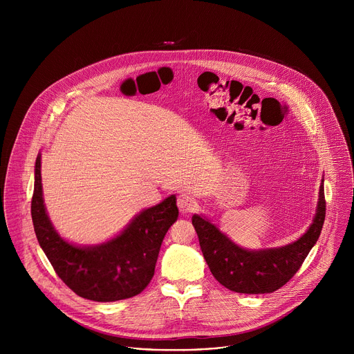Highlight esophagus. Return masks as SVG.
<instances>
[{
	"instance_id": "obj_1",
	"label": "esophagus",
	"mask_w": 354,
	"mask_h": 354,
	"mask_svg": "<svg viewBox=\"0 0 354 354\" xmlns=\"http://www.w3.org/2000/svg\"><path fill=\"white\" fill-rule=\"evenodd\" d=\"M178 207L183 214L193 213L194 210H197V201L193 196L187 193H182L178 196Z\"/></svg>"
}]
</instances>
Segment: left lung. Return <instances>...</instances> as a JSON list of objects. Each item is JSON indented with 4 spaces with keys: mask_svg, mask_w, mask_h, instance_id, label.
Here are the masks:
<instances>
[{
    "mask_svg": "<svg viewBox=\"0 0 354 354\" xmlns=\"http://www.w3.org/2000/svg\"><path fill=\"white\" fill-rule=\"evenodd\" d=\"M325 214V192L321 185L317 214L308 231L292 243L261 250H248L235 245L201 216L194 214L192 224L210 272L220 284L235 292L265 294L279 290L298 272L321 235Z\"/></svg>",
    "mask_w": 354,
    "mask_h": 354,
    "instance_id": "8db88e82",
    "label": "left lung"
}]
</instances>
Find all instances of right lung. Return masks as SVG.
Returning <instances> with one entry per match:
<instances>
[{"label": "right lung", "mask_w": 354, "mask_h": 354, "mask_svg": "<svg viewBox=\"0 0 354 354\" xmlns=\"http://www.w3.org/2000/svg\"><path fill=\"white\" fill-rule=\"evenodd\" d=\"M32 221L40 248L57 276L80 297L111 302L140 294L154 276L162 239L179 212L175 194L142 210L116 238L96 246L64 241L50 223L41 190L40 154L35 164Z\"/></svg>", "instance_id": "1"}]
</instances>
